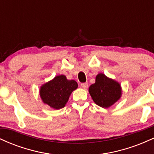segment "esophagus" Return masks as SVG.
Wrapping results in <instances>:
<instances>
[{"mask_svg":"<svg viewBox=\"0 0 154 154\" xmlns=\"http://www.w3.org/2000/svg\"><path fill=\"white\" fill-rule=\"evenodd\" d=\"M81 87L82 88H84V89H86V88H88V82H84V83H82V84L80 85Z\"/></svg>","mask_w":154,"mask_h":154,"instance_id":"obj_1","label":"esophagus"}]
</instances>
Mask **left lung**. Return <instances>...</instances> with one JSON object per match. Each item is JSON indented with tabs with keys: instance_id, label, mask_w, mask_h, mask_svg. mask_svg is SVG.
<instances>
[{
	"instance_id": "8db88e82",
	"label": "left lung",
	"mask_w": 154,
	"mask_h": 154,
	"mask_svg": "<svg viewBox=\"0 0 154 154\" xmlns=\"http://www.w3.org/2000/svg\"><path fill=\"white\" fill-rule=\"evenodd\" d=\"M89 93L97 105L108 108L119 99L122 89L117 82L99 74L96 76L95 82L90 86Z\"/></svg>"
}]
</instances>
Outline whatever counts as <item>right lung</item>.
Listing matches in <instances>:
<instances>
[{
	"mask_svg": "<svg viewBox=\"0 0 154 154\" xmlns=\"http://www.w3.org/2000/svg\"><path fill=\"white\" fill-rule=\"evenodd\" d=\"M77 86L76 81L68 80L64 75L56 76L42 86L40 97L44 103L51 107L60 109L65 106L72 92L77 89Z\"/></svg>",
	"mask_w": 154,
	"mask_h": 154,
	"instance_id": "add662e5",
	"label": "right lung"
}]
</instances>
